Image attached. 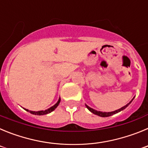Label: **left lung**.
Masks as SVG:
<instances>
[{"label": "left lung", "instance_id": "obj_1", "mask_svg": "<svg viewBox=\"0 0 148 148\" xmlns=\"http://www.w3.org/2000/svg\"><path fill=\"white\" fill-rule=\"evenodd\" d=\"M134 98L135 97H133V99H132L131 101H130V102L127 103V104H126V105H125L124 107H122V108H121L120 109H118V110H114V111H112V112H101V111H98L96 110H94L92 109V108H91L90 107H89L88 105H87V104H85L86 106V108H87V109L89 110L91 112V113H92L93 114L95 115H97V116H101V117H108V116H113V115L116 114V113H119V112H121V111L124 110L125 109V108L127 107L129 104H130V103L133 101V100L134 99Z\"/></svg>", "mask_w": 148, "mask_h": 148}]
</instances>
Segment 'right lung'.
<instances>
[{"mask_svg":"<svg viewBox=\"0 0 148 148\" xmlns=\"http://www.w3.org/2000/svg\"><path fill=\"white\" fill-rule=\"evenodd\" d=\"M60 101H61V98L59 97V99H58V101H57V103H56V104H55L54 105L52 106L51 108H48V109L45 110L32 111V110H29L28 109H25V108H23V109L25 110L26 111H27V112H29L30 113H32V114H33V115H37V116H42V115H46V114H48V113H50L51 112H53L54 110H56V108H57V107L58 106V104H59Z\"/></svg>","mask_w":148,"mask_h":148,"instance_id":"obj_1","label":"right lung"}]
</instances>
